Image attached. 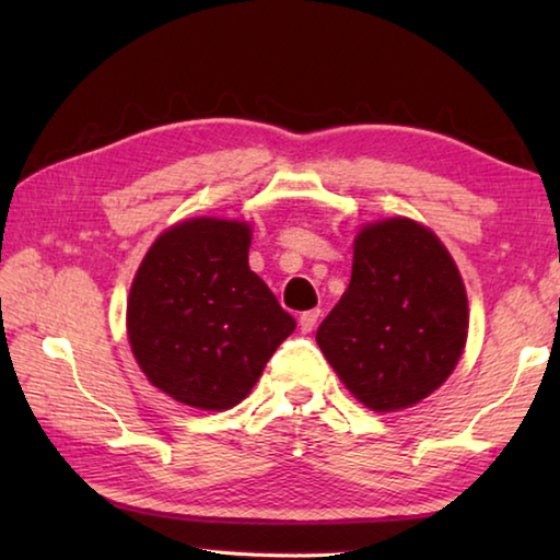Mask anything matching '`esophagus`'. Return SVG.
<instances>
[{"instance_id":"obj_1","label":"esophagus","mask_w":560,"mask_h":560,"mask_svg":"<svg viewBox=\"0 0 560 560\" xmlns=\"http://www.w3.org/2000/svg\"><path fill=\"white\" fill-rule=\"evenodd\" d=\"M318 318H320V308H311V311H303L301 314V318H299V326H301V330L303 334H311V330L316 328V324H318Z\"/></svg>"}]
</instances>
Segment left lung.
Listing matches in <instances>:
<instances>
[{
  "mask_svg": "<svg viewBox=\"0 0 560 560\" xmlns=\"http://www.w3.org/2000/svg\"><path fill=\"white\" fill-rule=\"evenodd\" d=\"M467 328V291L450 252L428 226L390 217L358 232L350 283L316 340L360 402L395 412L447 381Z\"/></svg>",
  "mask_w": 560,
  "mask_h": 560,
  "instance_id": "obj_1",
  "label": "left lung"
}]
</instances>
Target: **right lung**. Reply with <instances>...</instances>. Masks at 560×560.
<instances>
[{
	"instance_id": "right-lung-1",
	"label": "right lung",
	"mask_w": 560,
	"mask_h": 560,
	"mask_svg": "<svg viewBox=\"0 0 560 560\" xmlns=\"http://www.w3.org/2000/svg\"><path fill=\"white\" fill-rule=\"evenodd\" d=\"M252 226L195 217L150 246L128 296V340L158 390L230 410L257 385L296 320L249 269Z\"/></svg>"
}]
</instances>
